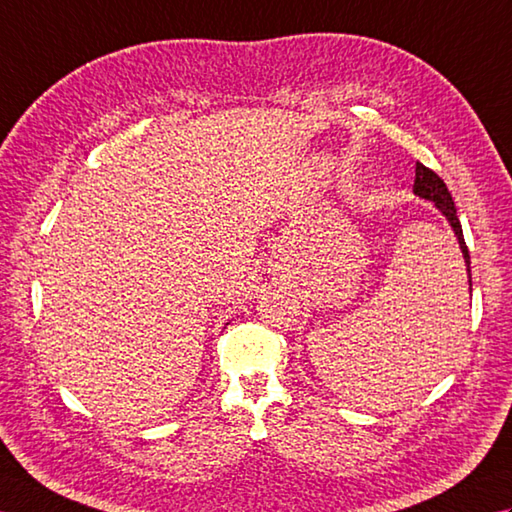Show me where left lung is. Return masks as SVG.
I'll list each match as a JSON object with an SVG mask.
<instances>
[{"label":"left lung","mask_w":512,"mask_h":512,"mask_svg":"<svg viewBox=\"0 0 512 512\" xmlns=\"http://www.w3.org/2000/svg\"><path fill=\"white\" fill-rule=\"evenodd\" d=\"M414 195L434 203V206L440 210L442 217L449 221L453 234H456V238H458V245H460V252H462L464 263H467V278H469V291H471V258H469V249H467V243H464L462 225H460V219H458V214H456V203H453L451 192L447 190L445 181H442L431 168L416 162Z\"/></svg>","instance_id":"8db88e82"}]
</instances>
